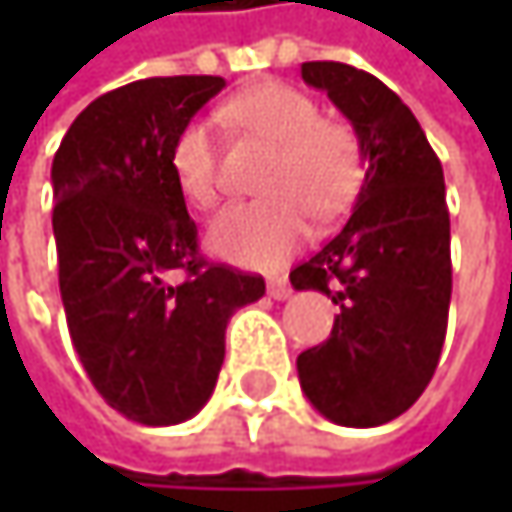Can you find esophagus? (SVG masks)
Masks as SVG:
<instances>
[{
  "instance_id": "1",
  "label": "esophagus",
  "mask_w": 512,
  "mask_h": 512,
  "mask_svg": "<svg viewBox=\"0 0 512 512\" xmlns=\"http://www.w3.org/2000/svg\"><path fill=\"white\" fill-rule=\"evenodd\" d=\"M266 290H269V296L272 299H290V284H287V278H272L269 284H266Z\"/></svg>"
}]
</instances>
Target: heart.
<instances>
[{"label": "heart", "instance_id": "obj_1", "mask_svg": "<svg viewBox=\"0 0 512 512\" xmlns=\"http://www.w3.org/2000/svg\"><path fill=\"white\" fill-rule=\"evenodd\" d=\"M228 121L266 142L257 189L263 198L228 207L210 225V249L249 269H275L308 237V213L332 219L356 198L364 174L358 133L323 118L317 100L284 82H260L225 106ZM168 168L180 195L210 210L219 201V151L210 121L189 118L171 148Z\"/></svg>", "mask_w": 512, "mask_h": 512}]
</instances>
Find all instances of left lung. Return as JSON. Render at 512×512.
<instances>
[{
  "mask_svg": "<svg viewBox=\"0 0 512 512\" xmlns=\"http://www.w3.org/2000/svg\"><path fill=\"white\" fill-rule=\"evenodd\" d=\"M302 79L350 118L364 151L353 216L290 272L341 308L332 335L296 358L305 397L344 427H379L430 385L451 308L445 174L409 106L376 76L305 61Z\"/></svg>",
  "mask_w": 512,
  "mask_h": 512,
  "instance_id": "1",
  "label": "left lung"
}]
</instances>
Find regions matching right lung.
<instances>
[{"label":"right lung","instance_id":"right-lung-1","mask_svg":"<svg viewBox=\"0 0 512 512\" xmlns=\"http://www.w3.org/2000/svg\"><path fill=\"white\" fill-rule=\"evenodd\" d=\"M222 88V76L121 85L79 112L52 159L70 341L103 400L145 427L180 424L210 400L231 314L266 293L255 272L201 257L168 168L177 130ZM174 268L180 285L167 281Z\"/></svg>","mask_w":512,"mask_h":512}]
</instances>
